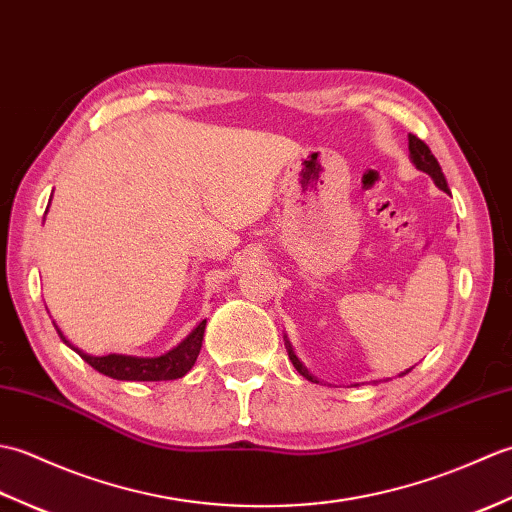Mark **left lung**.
Masks as SVG:
<instances>
[{
	"instance_id": "8db88e82",
	"label": "left lung",
	"mask_w": 512,
	"mask_h": 512,
	"mask_svg": "<svg viewBox=\"0 0 512 512\" xmlns=\"http://www.w3.org/2000/svg\"><path fill=\"white\" fill-rule=\"evenodd\" d=\"M409 156H411V162H413V165H416V169H420V171H424V173H429L431 180L436 182V187L449 193L447 178H444L442 167L438 165L436 156H433V154H431V149H429L427 145H424V140H420L418 136H413V134H409ZM286 347H288V356H290L292 365L297 367V372H299L301 376H306L308 380H312V383H319V380L314 378V376L308 372L306 367H303V363L299 361L297 354L292 352V347H290V343H288V341H286ZM405 374H409V369H407V372H402L400 376H405Z\"/></svg>"
}]
</instances>
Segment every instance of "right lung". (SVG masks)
Segmentation results:
<instances>
[{
  "label": "right lung",
  "mask_w": 512,
  "mask_h": 512,
  "mask_svg": "<svg viewBox=\"0 0 512 512\" xmlns=\"http://www.w3.org/2000/svg\"><path fill=\"white\" fill-rule=\"evenodd\" d=\"M54 328H57V325H54ZM204 328H206V319H202L198 325H195L187 339L180 341L173 350L154 358L125 356V354L90 356L65 339L59 328L57 332L65 345H70L85 363L92 365L96 372H101L105 376L116 378V380H176V378H182L195 365V358L200 354L202 339H204Z\"/></svg>",
  "instance_id": "right-lung-1"
}]
</instances>
